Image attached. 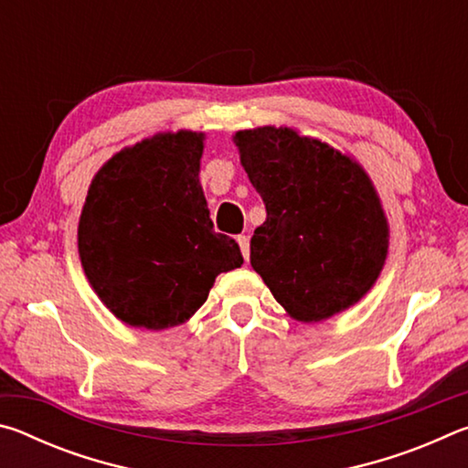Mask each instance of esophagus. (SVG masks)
<instances>
[{"mask_svg": "<svg viewBox=\"0 0 468 468\" xmlns=\"http://www.w3.org/2000/svg\"><path fill=\"white\" fill-rule=\"evenodd\" d=\"M237 243H239V248H241L243 260L248 262V260H250V237L248 235H237Z\"/></svg>", "mask_w": 468, "mask_h": 468, "instance_id": "34e87169", "label": "esophagus"}]
</instances>
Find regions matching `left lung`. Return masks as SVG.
I'll return each instance as SVG.
<instances>
[{
	"label": "left lung",
	"instance_id": "left-lung-1",
	"mask_svg": "<svg viewBox=\"0 0 468 468\" xmlns=\"http://www.w3.org/2000/svg\"><path fill=\"white\" fill-rule=\"evenodd\" d=\"M235 144L266 206L250 262L274 299L299 322L357 303L388 253V223L366 171L289 128L237 132Z\"/></svg>",
	"mask_w": 468,
	"mask_h": 468
}]
</instances>
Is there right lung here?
Returning a JSON list of instances; mask_svg holds the SVG:
<instances>
[{"label": "right lung", "mask_w": 468, "mask_h": 468, "mask_svg": "<svg viewBox=\"0 0 468 468\" xmlns=\"http://www.w3.org/2000/svg\"><path fill=\"white\" fill-rule=\"evenodd\" d=\"M202 140L194 132L144 140L90 184L78 251L102 303L130 326L184 324L217 276L243 264L235 239L212 229L197 179Z\"/></svg>", "instance_id": "right-lung-1"}]
</instances>
